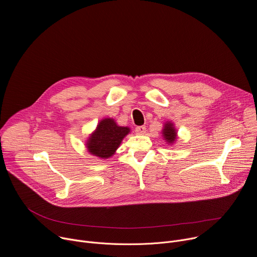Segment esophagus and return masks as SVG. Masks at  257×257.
Segmentation results:
<instances>
[{
  "mask_svg": "<svg viewBox=\"0 0 257 257\" xmlns=\"http://www.w3.org/2000/svg\"><path fill=\"white\" fill-rule=\"evenodd\" d=\"M136 133L138 134V135H144V134H146V126L145 125H140V126H137L136 127Z\"/></svg>",
  "mask_w": 257,
  "mask_h": 257,
  "instance_id": "34e87169",
  "label": "esophagus"
}]
</instances>
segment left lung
Listing matches in <instances>:
<instances>
[{"label": "left lung", "mask_w": 257, "mask_h": 257, "mask_svg": "<svg viewBox=\"0 0 257 257\" xmlns=\"http://www.w3.org/2000/svg\"><path fill=\"white\" fill-rule=\"evenodd\" d=\"M164 138L167 140L168 143H173L177 137V133L173 126V123L168 122L165 124V128L163 130Z\"/></svg>", "instance_id": "1"}]
</instances>
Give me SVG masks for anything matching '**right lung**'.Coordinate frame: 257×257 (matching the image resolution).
<instances>
[{"label": "right lung", "instance_id": "obj_1", "mask_svg": "<svg viewBox=\"0 0 257 257\" xmlns=\"http://www.w3.org/2000/svg\"><path fill=\"white\" fill-rule=\"evenodd\" d=\"M130 133V128L118 126L111 118H105L97 124L96 130L87 141L88 151L101 159L112 156L123 138Z\"/></svg>", "mask_w": 257, "mask_h": 257}]
</instances>
